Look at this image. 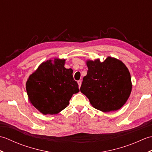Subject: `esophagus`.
<instances>
[{
  "label": "esophagus",
  "instance_id": "esophagus-1",
  "mask_svg": "<svg viewBox=\"0 0 152 152\" xmlns=\"http://www.w3.org/2000/svg\"><path fill=\"white\" fill-rule=\"evenodd\" d=\"M78 83L79 88H80V86H81V85H82V81H81V80H78Z\"/></svg>",
  "mask_w": 152,
  "mask_h": 152
}]
</instances>
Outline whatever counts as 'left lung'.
<instances>
[{
    "label": "left lung",
    "mask_w": 152,
    "mask_h": 152,
    "mask_svg": "<svg viewBox=\"0 0 152 152\" xmlns=\"http://www.w3.org/2000/svg\"><path fill=\"white\" fill-rule=\"evenodd\" d=\"M88 73L83 77L80 91L95 108L104 112L120 109L132 91L129 71L121 61L108 56L86 61Z\"/></svg>",
    "instance_id": "left-lung-1"
}]
</instances>
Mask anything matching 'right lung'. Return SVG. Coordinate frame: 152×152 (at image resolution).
Returning a JSON list of instances; mask_svg holds the SVG:
<instances>
[{
	"instance_id": "obj_1",
	"label": "right lung",
	"mask_w": 152,
	"mask_h": 152,
	"mask_svg": "<svg viewBox=\"0 0 152 152\" xmlns=\"http://www.w3.org/2000/svg\"><path fill=\"white\" fill-rule=\"evenodd\" d=\"M66 59L55 58L42 63L26 82L28 98L44 115L57 114L69 104L73 94L80 91L72 69L64 67Z\"/></svg>"
}]
</instances>
